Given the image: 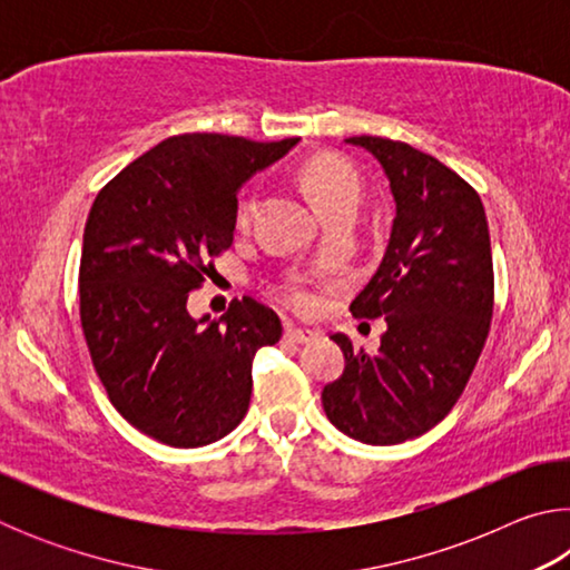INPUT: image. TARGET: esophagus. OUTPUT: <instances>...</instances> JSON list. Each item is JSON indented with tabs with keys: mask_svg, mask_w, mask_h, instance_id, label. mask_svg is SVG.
Returning <instances> with one entry per match:
<instances>
[{
	"mask_svg": "<svg viewBox=\"0 0 570 570\" xmlns=\"http://www.w3.org/2000/svg\"><path fill=\"white\" fill-rule=\"evenodd\" d=\"M284 336H286L288 342H294V344H308V342H314V340H316V334H314V332H306V330H294V326H286Z\"/></svg>",
	"mask_w": 570,
	"mask_h": 570,
	"instance_id": "34e87169",
	"label": "esophagus"
}]
</instances>
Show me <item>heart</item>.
<instances>
[{
  "mask_svg": "<svg viewBox=\"0 0 570 570\" xmlns=\"http://www.w3.org/2000/svg\"><path fill=\"white\" fill-rule=\"evenodd\" d=\"M304 188L312 193L320 214L342 204H360L362 183L356 178L350 163L342 158L330 156V153H316V156L306 158L302 170H298ZM256 210V198L244 196L236 208V224L246 226ZM284 302L294 308V312H312L314 296L302 286H288L284 292Z\"/></svg>",
  "mask_w": 570,
  "mask_h": 570,
  "instance_id": "b5f03b06",
  "label": "heart"
}]
</instances>
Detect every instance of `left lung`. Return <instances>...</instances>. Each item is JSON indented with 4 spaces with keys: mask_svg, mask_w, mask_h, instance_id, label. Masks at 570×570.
Segmentation results:
<instances>
[{
    "mask_svg": "<svg viewBox=\"0 0 570 570\" xmlns=\"http://www.w3.org/2000/svg\"><path fill=\"white\" fill-rule=\"evenodd\" d=\"M390 180L394 220L382 264L350 304L384 316L380 350L344 352L322 404L336 430L364 445H400L435 428L475 370L493 316V254L482 200L455 170L400 140L356 135Z\"/></svg>",
    "mask_w": 570,
    "mask_h": 570,
    "instance_id": "left-lung-1",
    "label": "left lung"
}]
</instances>
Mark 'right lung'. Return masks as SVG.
<instances>
[{
    "mask_svg": "<svg viewBox=\"0 0 570 570\" xmlns=\"http://www.w3.org/2000/svg\"><path fill=\"white\" fill-rule=\"evenodd\" d=\"M298 142L173 135L105 186L82 236L80 320L95 372L132 428L170 448L226 438L250 402V366L282 340L244 296L193 320L188 294L234 240L236 193Z\"/></svg>",
    "mask_w": 570,
    "mask_h": 570,
    "instance_id": "obj_1",
    "label": "right lung"
}]
</instances>
